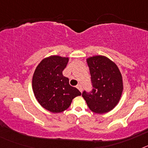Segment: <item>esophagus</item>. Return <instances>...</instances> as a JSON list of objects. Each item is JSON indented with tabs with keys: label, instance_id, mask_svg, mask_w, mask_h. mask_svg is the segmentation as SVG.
<instances>
[{
	"label": "esophagus",
	"instance_id": "esophagus-1",
	"mask_svg": "<svg viewBox=\"0 0 148 148\" xmlns=\"http://www.w3.org/2000/svg\"><path fill=\"white\" fill-rule=\"evenodd\" d=\"M76 87L78 89V90H79V91H80V92H82V87L81 84H78Z\"/></svg>",
	"mask_w": 148,
	"mask_h": 148
}]
</instances>
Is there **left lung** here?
<instances>
[{
  "label": "left lung",
  "mask_w": 148,
  "mask_h": 148,
  "mask_svg": "<svg viewBox=\"0 0 148 148\" xmlns=\"http://www.w3.org/2000/svg\"><path fill=\"white\" fill-rule=\"evenodd\" d=\"M90 69L92 90L82 93L90 110L102 114L112 110L118 104L123 91L121 72L113 61L104 56L87 59Z\"/></svg>",
  "instance_id": "1"
}]
</instances>
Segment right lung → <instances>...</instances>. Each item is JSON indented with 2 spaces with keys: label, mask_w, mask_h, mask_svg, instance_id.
I'll return each instance as SVG.
<instances>
[{
  "label": "right lung",
  "mask_w": 148,
  "mask_h": 148,
  "mask_svg": "<svg viewBox=\"0 0 148 148\" xmlns=\"http://www.w3.org/2000/svg\"><path fill=\"white\" fill-rule=\"evenodd\" d=\"M69 58L51 56L39 63L32 76V90L35 99L46 110L58 113L66 110L72 101L82 93L69 84L63 75Z\"/></svg>",
  "instance_id": "obj_1"
}]
</instances>
